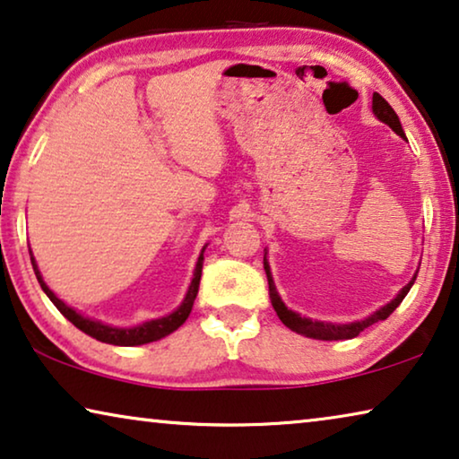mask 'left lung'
I'll use <instances>...</instances> for the list:
<instances>
[{"label": "left lung", "mask_w": 459, "mask_h": 459, "mask_svg": "<svg viewBox=\"0 0 459 459\" xmlns=\"http://www.w3.org/2000/svg\"><path fill=\"white\" fill-rule=\"evenodd\" d=\"M373 113L377 115V117L387 123L389 127L394 129L395 134L402 135V138L406 140L404 135V129L400 126V119L398 115L392 107H389V102L381 97V94L375 92L373 94ZM264 268H265V276H268V286H270V299H272V307L273 311L278 313V317L282 324L289 327V330L300 333V336H307V338H316V340H351V338H357L360 332H365L367 327H371L373 324H377V321L387 319L392 313L398 309V305L404 300V297L408 295V290L412 289L416 276L410 280V282L404 286V289L400 290V295L395 297L392 303H387L385 307H381L379 311H375L371 317L362 319V321H354V324H325V321H311L307 317H300L299 313L286 309V305L282 303V299L278 297L276 292V286H273V280H272V273H270V265L268 262L264 259Z\"/></svg>", "instance_id": "obj_1"}]
</instances>
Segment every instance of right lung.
<instances>
[{
  "label": "right lung",
  "instance_id": "obj_1",
  "mask_svg": "<svg viewBox=\"0 0 459 459\" xmlns=\"http://www.w3.org/2000/svg\"><path fill=\"white\" fill-rule=\"evenodd\" d=\"M30 262H32L34 273H37V280H39L40 289H43L45 295L51 299V303L57 307L61 316L70 319L72 324L78 327V330H82L84 333H88V336L97 338L100 342H107V344H115V346H140V344H148V342H154V340H160L164 336H169V333H173L177 327L186 324V319L189 317V313H191V307H194V300L197 297V289H200L204 251H202V255L197 257L194 280H191L187 297L181 303L179 309L173 311L167 317L146 321V324H142L138 327H111V325L100 324V321H92V319H88V317H82L80 313H76V311L72 309V307H67L64 300H59L57 297L53 295V292L49 290V286H47L43 282V278H40V272L37 268V264H34V257H30Z\"/></svg>",
  "mask_w": 459,
  "mask_h": 459
}]
</instances>
